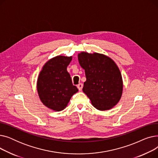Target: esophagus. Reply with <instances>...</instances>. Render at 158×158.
<instances>
[{"label": "esophagus", "instance_id": "obj_1", "mask_svg": "<svg viewBox=\"0 0 158 158\" xmlns=\"http://www.w3.org/2000/svg\"><path fill=\"white\" fill-rule=\"evenodd\" d=\"M82 86H83V85H82V83H79V84L77 86V88L79 89V91H81V90L82 89Z\"/></svg>", "mask_w": 158, "mask_h": 158}]
</instances>
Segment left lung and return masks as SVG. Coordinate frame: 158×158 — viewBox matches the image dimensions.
<instances>
[{
	"label": "left lung",
	"instance_id": "8db88e82",
	"mask_svg": "<svg viewBox=\"0 0 158 158\" xmlns=\"http://www.w3.org/2000/svg\"><path fill=\"white\" fill-rule=\"evenodd\" d=\"M81 67L85 69L86 81L82 88L96 109H111L121 98L123 82L117 65L104 54L82 52L78 54Z\"/></svg>",
	"mask_w": 158,
	"mask_h": 158
}]
</instances>
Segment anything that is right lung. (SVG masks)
<instances>
[{"instance_id":"add662e5","label":"right lung","mask_w":158,"mask_h":158,"mask_svg":"<svg viewBox=\"0 0 158 158\" xmlns=\"http://www.w3.org/2000/svg\"><path fill=\"white\" fill-rule=\"evenodd\" d=\"M72 59V56H56L45 64L39 74L37 90L40 98L52 110H64L72 96L78 92L66 70Z\"/></svg>"}]
</instances>
